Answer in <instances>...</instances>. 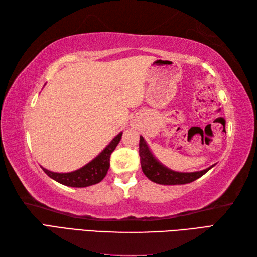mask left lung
Wrapping results in <instances>:
<instances>
[{
    "instance_id": "1",
    "label": "left lung",
    "mask_w": 257,
    "mask_h": 257,
    "mask_svg": "<svg viewBox=\"0 0 257 257\" xmlns=\"http://www.w3.org/2000/svg\"><path fill=\"white\" fill-rule=\"evenodd\" d=\"M139 156L141 169L145 173V176L151 180L152 182L165 184V185H176V184H187L193 182L194 180L201 178L214 165L204 169L201 171L195 172H178L173 171L171 169L163 166L162 163L157 159L152 154L148 144L144 139L143 136H140L139 141Z\"/></svg>"
}]
</instances>
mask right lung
I'll use <instances>...</instances> for the list:
<instances>
[{
  "label": "right lung",
  "mask_w": 257,
  "mask_h": 257,
  "mask_svg": "<svg viewBox=\"0 0 257 257\" xmlns=\"http://www.w3.org/2000/svg\"><path fill=\"white\" fill-rule=\"evenodd\" d=\"M121 136L122 132L119 133L96 158L75 171L59 173L47 170L42 166L41 168L48 177L55 180L58 183L67 185V187L86 188L89 187V185L99 183L106 177L109 166H110V155L116 149L120 139H121Z\"/></svg>",
  "instance_id": "1"
}]
</instances>
